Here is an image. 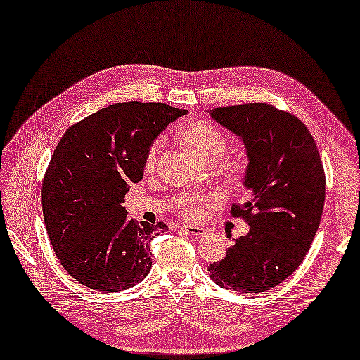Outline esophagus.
Listing matches in <instances>:
<instances>
[{
  "label": "esophagus",
  "mask_w": 360,
  "mask_h": 360,
  "mask_svg": "<svg viewBox=\"0 0 360 360\" xmlns=\"http://www.w3.org/2000/svg\"><path fill=\"white\" fill-rule=\"evenodd\" d=\"M181 229L187 231L188 235H193V236H197V238H202L207 233V230L205 227H199V226H182Z\"/></svg>",
  "instance_id": "34e87169"
}]
</instances>
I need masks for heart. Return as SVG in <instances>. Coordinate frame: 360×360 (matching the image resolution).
I'll list each match as a JSON object with an SVG mask.
<instances>
[{"instance_id":"1","label":"heart","mask_w":360,"mask_h":360,"mask_svg":"<svg viewBox=\"0 0 360 360\" xmlns=\"http://www.w3.org/2000/svg\"><path fill=\"white\" fill-rule=\"evenodd\" d=\"M182 141L195 155V158L200 161H203L210 155L221 157L227 146L224 133L219 130L218 127L206 121H195L185 127L182 131ZM161 149H163V141H161V139H157V141H154L149 145L145 154L146 170H150L157 165ZM207 202H210V197H205V195L199 197V199L182 197V199L178 200V210L184 217L193 218L197 214V205L207 203Z\"/></svg>"}]
</instances>
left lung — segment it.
<instances>
[{
	"instance_id": "8db88e82",
	"label": "left lung",
	"mask_w": 360,
	"mask_h": 360,
	"mask_svg": "<svg viewBox=\"0 0 360 360\" xmlns=\"http://www.w3.org/2000/svg\"><path fill=\"white\" fill-rule=\"evenodd\" d=\"M247 148L243 185L251 199L231 206L248 235L210 264V278L240 293L266 292L292 275L311 247L324 206L326 178L305 124L271 104L248 103L210 110Z\"/></svg>"
}]
</instances>
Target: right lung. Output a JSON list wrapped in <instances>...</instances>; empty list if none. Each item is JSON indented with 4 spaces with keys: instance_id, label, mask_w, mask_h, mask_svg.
Instances as JSON below:
<instances>
[{
    "instance_id": "1",
    "label": "right lung",
    "mask_w": 360,
    "mask_h": 360,
    "mask_svg": "<svg viewBox=\"0 0 360 360\" xmlns=\"http://www.w3.org/2000/svg\"><path fill=\"white\" fill-rule=\"evenodd\" d=\"M187 113L165 103H118L68 129L41 185L43 219L63 268L97 292H121L149 274V242L165 223L139 224L124 197L143 176L145 154L166 127Z\"/></svg>"
}]
</instances>
